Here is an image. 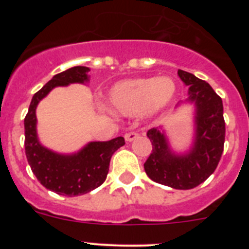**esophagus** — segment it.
<instances>
[{"label": "esophagus", "instance_id": "1", "mask_svg": "<svg viewBox=\"0 0 249 249\" xmlns=\"http://www.w3.org/2000/svg\"><path fill=\"white\" fill-rule=\"evenodd\" d=\"M138 137H140V135H138L137 132H135V131L128 132V133H126V135H124V138H126L127 142H132V141L136 140V138H138Z\"/></svg>", "mask_w": 249, "mask_h": 249}]
</instances>
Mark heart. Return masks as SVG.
<instances>
[{
  "instance_id": "b5f03b06",
  "label": "heart",
  "mask_w": 249,
  "mask_h": 249,
  "mask_svg": "<svg viewBox=\"0 0 249 249\" xmlns=\"http://www.w3.org/2000/svg\"><path fill=\"white\" fill-rule=\"evenodd\" d=\"M176 85L171 78H138L117 83L109 91V109L123 116L153 113L172 100Z\"/></svg>"
}]
</instances>
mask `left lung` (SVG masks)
Returning <instances> with one entry per match:
<instances>
[{
    "label": "left lung",
    "mask_w": 249,
    "mask_h": 249,
    "mask_svg": "<svg viewBox=\"0 0 249 249\" xmlns=\"http://www.w3.org/2000/svg\"><path fill=\"white\" fill-rule=\"evenodd\" d=\"M178 76L190 86V97L197 106V138L187 156H175L157 128L147 132L152 152L144 162V171L152 181L176 190H192L215 171L223 153L226 123L222 98L206 81L178 70Z\"/></svg>",
    "instance_id": "1"
}]
</instances>
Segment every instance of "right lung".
Instances as JSON below:
<instances>
[{"label":"right lung","instance_id":"obj_1","mask_svg":"<svg viewBox=\"0 0 249 249\" xmlns=\"http://www.w3.org/2000/svg\"><path fill=\"white\" fill-rule=\"evenodd\" d=\"M89 67L76 66L53 76L35 93L25 117V152L28 164L39 183L61 196H81L106 181L112 155L124 144V138L91 142L77 155L62 156L41 146L36 135V107L56 86L83 83L89 80Z\"/></svg>","mask_w":249,"mask_h":249}]
</instances>
